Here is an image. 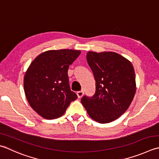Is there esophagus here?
Instances as JSON below:
<instances>
[{
  "mask_svg": "<svg viewBox=\"0 0 159 159\" xmlns=\"http://www.w3.org/2000/svg\"><path fill=\"white\" fill-rule=\"evenodd\" d=\"M83 95H84L83 90H81V91L77 92V96H78V97H79V98H81Z\"/></svg>",
  "mask_w": 159,
  "mask_h": 159,
  "instance_id": "34e87169",
  "label": "esophagus"
}]
</instances>
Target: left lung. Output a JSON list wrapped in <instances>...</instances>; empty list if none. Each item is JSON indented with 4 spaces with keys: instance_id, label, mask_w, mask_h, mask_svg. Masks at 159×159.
Instances as JSON below:
<instances>
[{
    "instance_id": "left-lung-1",
    "label": "left lung",
    "mask_w": 159,
    "mask_h": 159,
    "mask_svg": "<svg viewBox=\"0 0 159 159\" xmlns=\"http://www.w3.org/2000/svg\"><path fill=\"white\" fill-rule=\"evenodd\" d=\"M87 61L96 80L92 97L81 102L93 120L107 123L128 109L136 93V76L131 62L113 52H88Z\"/></svg>"
}]
</instances>
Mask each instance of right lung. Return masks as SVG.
I'll list each match as a JSON object with an SVG mask.
<instances>
[{
  "label": "right lung",
  "mask_w": 159,
  "mask_h": 159,
  "mask_svg": "<svg viewBox=\"0 0 159 159\" xmlns=\"http://www.w3.org/2000/svg\"><path fill=\"white\" fill-rule=\"evenodd\" d=\"M80 50L59 49L41 53L31 63L25 74L24 90L36 112L46 119L63 115L77 95L71 91L67 71Z\"/></svg>",
  "instance_id": "add662e5"
}]
</instances>
